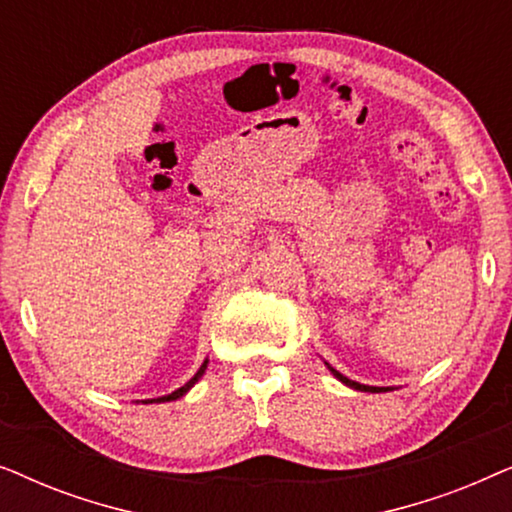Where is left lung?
<instances>
[{"mask_svg": "<svg viewBox=\"0 0 512 512\" xmlns=\"http://www.w3.org/2000/svg\"><path fill=\"white\" fill-rule=\"evenodd\" d=\"M331 373H333L335 377H338L340 382H345L347 387H352V389H359V391H387L384 387H366V384H359V382H354V380H347V377L342 375V373H338V370H335V368H331Z\"/></svg>", "mask_w": 512, "mask_h": 512, "instance_id": "8db88e82", "label": "left lung"}]
</instances>
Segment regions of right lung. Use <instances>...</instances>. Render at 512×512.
<instances>
[{"mask_svg":"<svg viewBox=\"0 0 512 512\" xmlns=\"http://www.w3.org/2000/svg\"><path fill=\"white\" fill-rule=\"evenodd\" d=\"M205 368H207V361L205 363H202V366H200V370H198V373H195L193 377H191V380H188L186 384H184V387H179L177 391H172V394H167V396H163V398H158V401H177V398H181V396H184L186 394V391L188 389H191L193 387V384L195 382H198L200 380V377H202V373H205Z\"/></svg>","mask_w":512,"mask_h":512,"instance_id":"add662e5","label":"right lung"}]
</instances>
